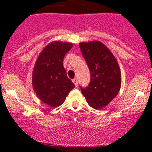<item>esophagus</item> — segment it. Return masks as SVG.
I'll list each match as a JSON object with an SVG mask.
<instances>
[{"instance_id":"1","label":"esophagus","mask_w":152,"mask_h":152,"mask_svg":"<svg viewBox=\"0 0 152 152\" xmlns=\"http://www.w3.org/2000/svg\"><path fill=\"white\" fill-rule=\"evenodd\" d=\"M72 82L75 84V87H77V78H74L73 80H72Z\"/></svg>"}]
</instances>
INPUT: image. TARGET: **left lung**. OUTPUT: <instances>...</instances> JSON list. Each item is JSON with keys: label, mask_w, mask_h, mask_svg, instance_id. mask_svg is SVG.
I'll use <instances>...</instances> for the list:
<instances>
[{"label": "left lung", "mask_w": 152, "mask_h": 152, "mask_svg": "<svg viewBox=\"0 0 152 152\" xmlns=\"http://www.w3.org/2000/svg\"><path fill=\"white\" fill-rule=\"evenodd\" d=\"M90 72L88 87L80 90L88 103L99 110L108 105L118 94L121 87V72L116 58L100 41L79 44Z\"/></svg>", "instance_id": "1"}]
</instances>
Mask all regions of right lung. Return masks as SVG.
<instances>
[{
  "label": "right lung",
  "instance_id": "right-lung-1",
  "mask_svg": "<svg viewBox=\"0 0 152 152\" xmlns=\"http://www.w3.org/2000/svg\"><path fill=\"white\" fill-rule=\"evenodd\" d=\"M72 45L70 42H52L42 51L33 68V89L42 101L52 107L61 105L75 88L62 63Z\"/></svg>",
  "mask_w": 152,
  "mask_h": 152
}]
</instances>
